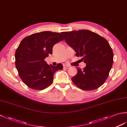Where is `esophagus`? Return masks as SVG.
Here are the masks:
<instances>
[{
    "label": "esophagus",
    "mask_w": 127,
    "mask_h": 127,
    "mask_svg": "<svg viewBox=\"0 0 127 127\" xmlns=\"http://www.w3.org/2000/svg\"><path fill=\"white\" fill-rule=\"evenodd\" d=\"M63 67H64V68H65V69H69L70 68V66L67 65H64Z\"/></svg>",
    "instance_id": "34e87169"
}]
</instances>
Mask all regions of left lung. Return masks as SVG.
<instances>
[{
	"label": "left lung",
	"mask_w": 127,
	"mask_h": 127,
	"mask_svg": "<svg viewBox=\"0 0 127 127\" xmlns=\"http://www.w3.org/2000/svg\"><path fill=\"white\" fill-rule=\"evenodd\" d=\"M65 42L82 57L86 64L83 70L71 78L78 87L84 91L96 90L104 84L109 76L114 54L109 42L99 34L88 30L62 32Z\"/></svg>",
	"instance_id": "obj_1"
}]
</instances>
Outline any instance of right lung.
I'll return each instance as SVG.
<instances>
[{
    "label": "right lung",
    "instance_id": "obj_1",
    "mask_svg": "<svg viewBox=\"0 0 127 127\" xmlns=\"http://www.w3.org/2000/svg\"><path fill=\"white\" fill-rule=\"evenodd\" d=\"M64 40L59 33L45 31L25 37L15 52V65L18 75L28 87L42 90L51 85L53 75L63 65H48L44 61L52 54L54 45Z\"/></svg>",
    "mask_w": 127,
    "mask_h": 127
}]
</instances>
